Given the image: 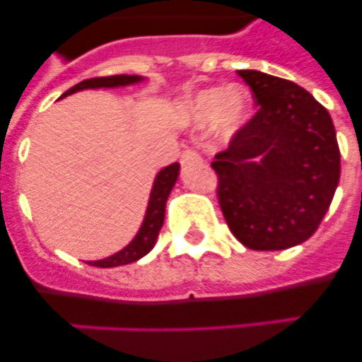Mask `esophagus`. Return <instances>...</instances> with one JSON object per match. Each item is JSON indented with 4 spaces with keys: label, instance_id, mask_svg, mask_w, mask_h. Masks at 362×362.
<instances>
[{
    "label": "esophagus",
    "instance_id": "34e87169",
    "mask_svg": "<svg viewBox=\"0 0 362 362\" xmlns=\"http://www.w3.org/2000/svg\"><path fill=\"white\" fill-rule=\"evenodd\" d=\"M201 161H203V159H201V156L196 152V150L187 148L183 153H181V165H183L185 168L190 165H197V163H201Z\"/></svg>",
    "mask_w": 362,
    "mask_h": 362
}]
</instances>
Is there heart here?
I'll use <instances>...</instances> for the list:
<instances>
[{
    "label": "heart",
    "instance_id": "b5f03b06",
    "mask_svg": "<svg viewBox=\"0 0 362 362\" xmlns=\"http://www.w3.org/2000/svg\"><path fill=\"white\" fill-rule=\"evenodd\" d=\"M194 116L201 123L209 124L217 119L219 129L225 134H232L245 123L250 108V95L241 86L233 88H209L190 101Z\"/></svg>",
    "mask_w": 362,
    "mask_h": 362
}]
</instances>
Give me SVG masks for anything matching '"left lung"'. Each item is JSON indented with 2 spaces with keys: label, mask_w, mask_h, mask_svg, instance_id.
<instances>
[{
  "label": "left lung",
  "mask_w": 362,
  "mask_h": 362,
  "mask_svg": "<svg viewBox=\"0 0 362 362\" xmlns=\"http://www.w3.org/2000/svg\"><path fill=\"white\" fill-rule=\"evenodd\" d=\"M257 112L216 153L217 199L230 232L252 250H284L312 238L330 209L341 152L325 107L303 86L238 70Z\"/></svg>",
  "instance_id": "obj_1"
}]
</instances>
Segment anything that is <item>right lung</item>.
I'll return each mask as SVG.
<instances>
[{"mask_svg": "<svg viewBox=\"0 0 362 362\" xmlns=\"http://www.w3.org/2000/svg\"><path fill=\"white\" fill-rule=\"evenodd\" d=\"M139 76H107V78H90L85 79V81L74 85L72 88L63 94V98L74 92L83 90V88H107V86H121V85H130V83L139 81ZM179 174V165L177 163H172L166 168H163L158 174L156 181H153L152 196H150L148 210H146L145 221H143V226L139 230L134 241L130 243L127 248H123L117 254L110 255L107 259H101V261H90L88 264L99 268H112V267H121V264H129L141 259L143 255L148 254L153 248L156 241H158L159 230L163 226V221H165V206L166 199H168V194L172 192L175 185V179Z\"/></svg>", "mask_w": 362, "mask_h": 362, "instance_id": "right-lung-1", "label": "right lung"}]
</instances>
